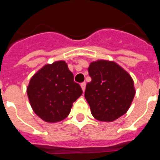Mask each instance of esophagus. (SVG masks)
Listing matches in <instances>:
<instances>
[{
    "label": "esophagus",
    "instance_id": "34e87169",
    "mask_svg": "<svg viewBox=\"0 0 160 160\" xmlns=\"http://www.w3.org/2000/svg\"><path fill=\"white\" fill-rule=\"evenodd\" d=\"M80 87L82 88V91L85 92V90H86V82H82V83L80 84Z\"/></svg>",
    "mask_w": 160,
    "mask_h": 160
}]
</instances>
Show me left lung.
<instances>
[{
  "label": "left lung",
  "instance_id": "obj_1",
  "mask_svg": "<svg viewBox=\"0 0 160 160\" xmlns=\"http://www.w3.org/2000/svg\"><path fill=\"white\" fill-rule=\"evenodd\" d=\"M85 98L92 114L101 122H112L129 109L135 95L134 81L127 71L112 61L91 62Z\"/></svg>",
  "mask_w": 160,
  "mask_h": 160
}]
</instances>
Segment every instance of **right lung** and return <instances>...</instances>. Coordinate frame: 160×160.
Wrapping results in <instances>:
<instances>
[{"label":"right lung","mask_w":160,"mask_h":160,"mask_svg":"<svg viewBox=\"0 0 160 160\" xmlns=\"http://www.w3.org/2000/svg\"><path fill=\"white\" fill-rule=\"evenodd\" d=\"M26 91L33 111L47 122L65 119L82 94L64 61L44 65L32 77Z\"/></svg>","instance_id":"1"}]
</instances>
